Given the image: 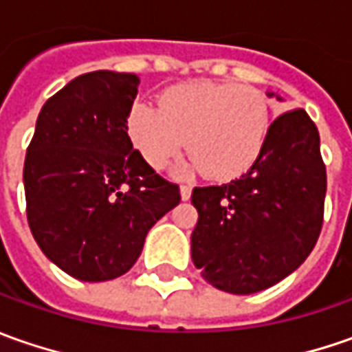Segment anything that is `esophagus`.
Wrapping results in <instances>:
<instances>
[{
	"mask_svg": "<svg viewBox=\"0 0 352 352\" xmlns=\"http://www.w3.org/2000/svg\"><path fill=\"white\" fill-rule=\"evenodd\" d=\"M190 190H192V188L188 187V185H181V199L183 200L190 199Z\"/></svg>",
	"mask_w": 352,
	"mask_h": 352,
	"instance_id": "1",
	"label": "esophagus"
}]
</instances>
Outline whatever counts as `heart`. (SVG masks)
I'll return each instance as SVG.
<instances>
[{
    "label": "heart",
    "mask_w": 352,
    "mask_h": 352,
    "mask_svg": "<svg viewBox=\"0 0 352 352\" xmlns=\"http://www.w3.org/2000/svg\"><path fill=\"white\" fill-rule=\"evenodd\" d=\"M269 104L259 91L234 83H188L162 95L160 107L136 103L126 132L148 164L162 169L187 146L183 171L232 179L259 157L269 132Z\"/></svg>",
    "instance_id": "heart-1"
}]
</instances>
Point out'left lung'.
I'll return each mask as SVG.
<instances>
[{"label":"left lung","mask_w":352,"mask_h":352,"mask_svg":"<svg viewBox=\"0 0 352 352\" xmlns=\"http://www.w3.org/2000/svg\"><path fill=\"white\" fill-rule=\"evenodd\" d=\"M325 188L318 126L304 109L285 111L271 122L248 173L226 185L192 188L199 212L190 236L195 267L232 294L280 283L320 237Z\"/></svg>","instance_id":"obj_1"}]
</instances>
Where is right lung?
Instances as JSON below:
<instances>
[{
    "mask_svg": "<svg viewBox=\"0 0 352 352\" xmlns=\"http://www.w3.org/2000/svg\"><path fill=\"white\" fill-rule=\"evenodd\" d=\"M134 74L109 69L72 79L36 118L23 183L27 220L43 253L85 283L128 273L146 236L181 200L132 148L126 116Z\"/></svg>",
    "mask_w": 352,
    "mask_h": 352,
    "instance_id": "obj_1",
    "label": "right lung"
}]
</instances>
